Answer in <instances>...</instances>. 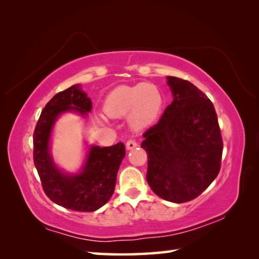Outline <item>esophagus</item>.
Wrapping results in <instances>:
<instances>
[{
  "mask_svg": "<svg viewBox=\"0 0 259 259\" xmlns=\"http://www.w3.org/2000/svg\"><path fill=\"white\" fill-rule=\"evenodd\" d=\"M137 146H138V143L134 139L128 140V142H126V144H125L126 150H134V148H136Z\"/></svg>",
  "mask_w": 259,
  "mask_h": 259,
  "instance_id": "esophagus-1",
  "label": "esophagus"
}]
</instances>
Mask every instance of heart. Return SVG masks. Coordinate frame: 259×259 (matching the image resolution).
<instances>
[{
    "instance_id": "heart-1",
    "label": "heart",
    "mask_w": 259,
    "mask_h": 259,
    "mask_svg": "<svg viewBox=\"0 0 259 259\" xmlns=\"http://www.w3.org/2000/svg\"><path fill=\"white\" fill-rule=\"evenodd\" d=\"M163 98L156 85L139 83L114 89L105 100V112L111 117L128 115L131 129L142 131L148 128L159 117Z\"/></svg>"
}]
</instances>
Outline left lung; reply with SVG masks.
<instances>
[{"label":"left lung","instance_id":"8db88e82","mask_svg":"<svg viewBox=\"0 0 259 259\" xmlns=\"http://www.w3.org/2000/svg\"><path fill=\"white\" fill-rule=\"evenodd\" d=\"M174 96L160 121L148 129L146 179L160 198L183 203L199 196L221 170L223 140L212 103L194 84L168 76Z\"/></svg>","mask_w":259,"mask_h":259}]
</instances>
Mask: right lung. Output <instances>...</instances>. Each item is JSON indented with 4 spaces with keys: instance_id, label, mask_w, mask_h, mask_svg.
Masks as SVG:
<instances>
[{
    "instance_id": "right-lung-1",
    "label": "right lung",
    "mask_w": 259,
    "mask_h": 259,
    "mask_svg": "<svg viewBox=\"0 0 259 259\" xmlns=\"http://www.w3.org/2000/svg\"><path fill=\"white\" fill-rule=\"evenodd\" d=\"M91 108V99L80 84L60 91L43 108L33 137L34 164L48 198L61 207L83 212L96 211L112 198L116 175L125 155L124 144L90 146L80 171L67 174L56 165L50 139L61 114L75 112L87 116Z\"/></svg>"
}]
</instances>
